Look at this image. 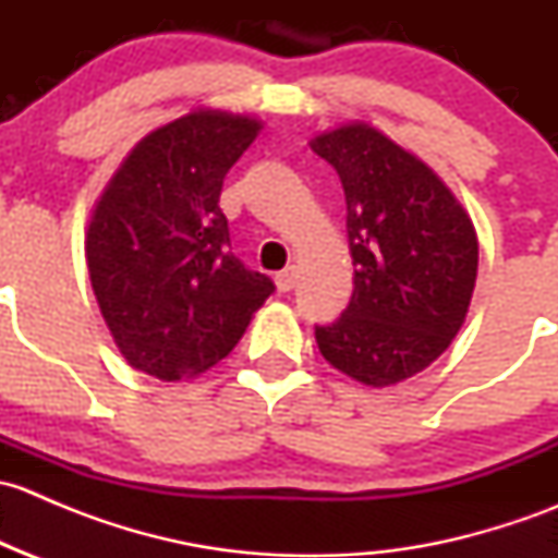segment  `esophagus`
<instances>
[{
    "instance_id": "1",
    "label": "esophagus",
    "mask_w": 558,
    "mask_h": 558,
    "mask_svg": "<svg viewBox=\"0 0 558 558\" xmlns=\"http://www.w3.org/2000/svg\"><path fill=\"white\" fill-rule=\"evenodd\" d=\"M296 278H300V269L296 267H289V269H283V272H278L275 275V286H278V291H291L296 286Z\"/></svg>"
}]
</instances>
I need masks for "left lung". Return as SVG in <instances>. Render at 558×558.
Here are the masks:
<instances>
[{"label": "left lung", "instance_id": "obj_1", "mask_svg": "<svg viewBox=\"0 0 558 558\" xmlns=\"http://www.w3.org/2000/svg\"><path fill=\"white\" fill-rule=\"evenodd\" d=\"M340 174L353 256V296L315 326L331 367L391 386L429 367L464 324L477 278V238L440 178L364 123L313 140Z\"/></svg>", "mask_w": 558, "mask_h": 558}]
</instances>
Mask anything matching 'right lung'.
I'll list each match as a JSON object with an SVG mask.
<instances>
[{
  "instance_id": "add662e5",
  "label": "right lung",
  "mask_w": 558,
  "mask_h": 558,
  "mask_svg": "<svg viewBox=\"0 0 558 558\" xmlns=\"http://www.w3.org/2000/svg\"><path fill=\"white\" fill-rule=\"evenodd\" d=\"M256 134L251 118L189 112L137 143L97 202L88 275L134 369L159 380L205 373L275 291L234 256L218 207L223 178Z\"/></svg>"
}]
</instances>
